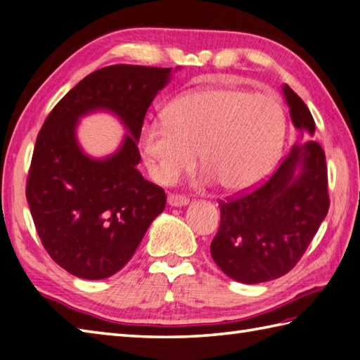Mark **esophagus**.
I'll return each instance as SVG.
<instances>
[{
  "label": "esophagus",
  "instance_id": "esophagus-1",
  "mask_svg": "<svg viewBox=\"0 0 360 360\" xmlns=\"http://www.w3.org/2000/svg\"><path fill=\"white\" fill-rule=\"evenodd\" d=\"M167 203H169L171 207H185V205L189 203V199L180 194H169V197H167Z\"/></svg>",
  "mask_w": 360,
  "mask_h": 360
}]
</instances>
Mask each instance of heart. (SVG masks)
Returning <instances> with one entry per match:
<instances>
[{
	"instance_id": "heart-1",
	"label": "heart",
	"mask_w": 360,
	"mask_h": 360,
	"mask_svg": "<svg viewBox=\"0 0 360 360\" xmlns=\"http://www.w3.org/2000/svg\"><path fill=\"white\" fill-rule=\"evenodd\" d=\"M288 116L272 94L242 88H208L167 107L165 124L148 122L139 146L153 180L172 185L195 163L205 183L225 191L252 188L280 158Z\"/></svg>"
}]
</instances>
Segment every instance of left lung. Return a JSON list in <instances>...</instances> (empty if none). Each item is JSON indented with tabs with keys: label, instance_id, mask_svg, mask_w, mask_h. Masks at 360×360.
<instances>
[{
	"label": "left lung",
	"instance_id": "1",
	"mask_svg": "<svg viewBox=\"0 0 360 360\" xmlns=\"http://www.w3.org/2000/svg\"><path fill=\"white\" fill-rule=\"evenodd\" d=\"M295 129L311 136L309 108L283 85ZM221 226L211 256L225 275L244 284L285 275L306 252L328 214V169L317 141L295 143L270 177L250 193L221 200Z\"/></svg>",
	"mask_w": 360,
	"mask_h": 360
}]
</instances>
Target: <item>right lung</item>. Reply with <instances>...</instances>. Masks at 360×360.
Listing matches in <instances>:
<instances>
[{
  "label": "right lung",
  "instance_id": "add662e5",
  "mask_svg": "<svg viewBox=\"0 0 360 360\" xmlns=\"http://www.w3.org/2000/svg\"><path fill=\"white\" fill-rule=\"evenodd\" d=\"M171 70L101 68L71 88L43 122L26 199L43 247L71 275L85 280L115 275L165 210L163 188L146 180L136 165L146 112L171 80ZM98 109L118 115L131 134L105 159L88 158L75 138L78 120Z\"/></svg>",
  "mask_w": 360,
  "mask_h": 360
}]
</instances>
